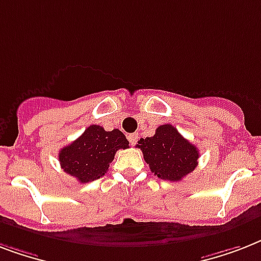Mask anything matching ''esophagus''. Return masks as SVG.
Wrapping results in <instances>:
<instances>
[{"mask_svg":"<svg viewBox=\"0 0 261 261\" xmlns=\"http://www.w3.org/2000/svg\"><path fill=\"white\" fill-rule=\"evenodd\" d=\"M127 138H128V141H130L131 145H135V143L138 142V134H137V133H134V134H130L128 137H127Z\"/></svg>","mask_w":261,"mask_h":261,"instance_id":"1","label":"esophagus"}]
</instances>
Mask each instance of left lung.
I'll list each match as a JSON object with an SVG mask.
<instances>
[{"mask_svg": "<svg viewBox=\"0 0 261 261\" xmlns=\"http://www.w3.org/2000/svg\"><path fill=\"white\" fill-rule=\"evenodd\" d=\"M137 146L150 171L163 180L180 181L198 165L199 150L172 124H163L153 137L141 138Z\"/></svg>", "mask_w": 261, "mask_h": 261, "instance_id": "1", "label": "left lung"}]
</instances>
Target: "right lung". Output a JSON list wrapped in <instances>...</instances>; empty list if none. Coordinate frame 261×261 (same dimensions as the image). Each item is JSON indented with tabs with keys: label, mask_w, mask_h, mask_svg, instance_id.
Listing matches in <instances>:
<instances>
[{
	"label": "right lung",
	"mask_w": 261,
	"mask_h": 261,
	"mask_svg": "<svg viewBox=\"0 0 261 261\" xmlns=\"http://www.w3.org/2000/svg\"><path fill=\"white\" fill-rule=\"evenodd\" d=\"M128 141L122 131H106L92 124L74 142L59 151L61 168L80 182H90L107 173L119 149H127Z\"/></svg>",
	"instance_id": "1"
}]
</instances>
